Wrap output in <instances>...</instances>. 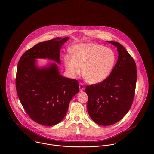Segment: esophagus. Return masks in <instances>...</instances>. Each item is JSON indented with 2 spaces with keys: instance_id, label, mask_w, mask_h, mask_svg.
<instances>
[{
  "instance_id": "obj_1",
  "label": "esophagus",
  "mask_w": 154,
  "mask_h": 154,
  "mask_svg": "<svg viewBox=\"0 0 154 154\" xmlns=\"http://www.w3.org/2000/svg\"><path fill=\"white\" fill-rule=\"evenodd\" d=\"M79 88L80 91H84L85 87H84V84L82 83H79Z\"/></svg>"
}]
</instances>
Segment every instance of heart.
Segmentation results:
<instances>
[{"instance_id":"b5f03b06","label":"heart","mask_w":154,"mask_h":154,"mask_svg":"<svg viewBox=\"0 0 154 154\" xmlns=\"http://www.w3.org/2000/svg\"><path fill=\"white\" fill-rule=\"evenodd\" d=\"M72 57L64 56L66 70L70 77L81 75L89 84H95L104 81L110 75L116 62L114 51L109 48L96 43H82L74 47Z\"/></svg>"}]
</instances>
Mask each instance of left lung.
<instances>
[{"instance_id":"1","label":"left lung","mask_w":154,"mask_h":154,"mask_svg":"<svg viewBox=\"0 0 154 154\" xmlns=\"http://www.w3.org/2000/svg\"><path fill=\"white\" fill-rule=\"evenodd\" d=\"M107 42L117 47V62L107 78L85 89L88 114L94 122L102 126L115 124L128 113L137 80L136 65L130 54L119 43Z\"/></svg>"}]
</instances>
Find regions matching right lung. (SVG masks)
Wrapping results in <instances>:
<instances>
[{
  "mask_svg": "<svg viewBox=\"0 0 154 154\" xmlns=\"http://www.w3.org/2000/svg\"><path fill=\"white\" fill-rule=\"evenodd\" d=\"M69 38L56 37L39 43L26 51L18 63V98L29 117L42 125L53 126L62 120L70 100L79 92V84L61 76L55 63L38 68L35 59L47 58L60 64L62 45Z\"/></svg>",
  "mask_w": 154,
  "mask_h": 154,
  "instance_id": "1",
  "label": "right lung"
}]
</instances>
